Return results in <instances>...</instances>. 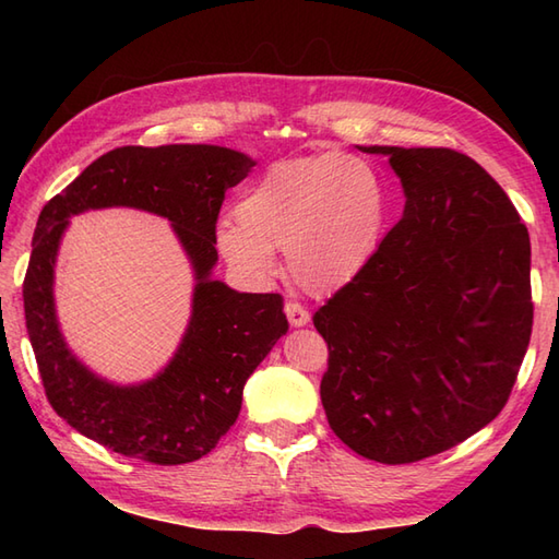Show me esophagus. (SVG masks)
I'll list each match as a JSON object with an SVG mask.
<instances>
[{
  "mask_svg": "<svg viewBox=\"0 0 559 559\" xmlns=\"http://www.w3.org/2000/svg\"><path fill=\"white\" fill-rule=\"evenodd\" d=\"M286 317L293 326H305L310 322V312L300 302H286Z\"/></svg>",
  "mask_w": 559,
  "mask_h": 559,
  "instance_id": "1",
  "label": "esophagus"
}]
</instances>
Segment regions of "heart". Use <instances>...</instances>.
Returning <instances> with one entry per match:
<instances>
[{"instance_id": "obj_1", "label": "heart", "mask_w": 559, "mask_h": 559, "mask_svg": "<svg viewBox=\"0 0 559 559\" xmlns=\"http://www.w3.org/2000/svg\"><path fill=\"white\" fill-rule=\"evenodd\" d=\"M389 185L370 160L350 153L278 160L245 187L235 223L218 225L223 259L252 283L286 273L310 295L350 286L372 264L389 223Z\"/></svg>"}]
</instances>
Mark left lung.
Returning <instances> with one entry per match:
<instances>
[{"mask_svg":"<svg viewBox=\"0 0 559 559\" xmlns=\"http://www.w3.org/2000/svg\"><path fill=\"white\" fill-rule=\"evenodd\" d=\"M406 209L370 266L314 312L322 403L355 454L413 463L492 423L531 341V240L504 189L451 148L360 146Z\"/></svg>","mask_w":559,"mask_h":559,"instance_id":"obj_1","label":"left lung"}]
</instances>
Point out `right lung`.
<instances>
[{
    "label": "right lung",
    "instance_id": "1",
    "mask_svg": "<svg viewBox=\"0 0 559 559\" xmlns=\"http://www.w3.org/2000/svg\"><path fill=\"white\" fill-rule=\"evenodd\" d=\"M252 168V158L223 146H122L93 160L40 211L23 281L26 329L47 401L83 437L129 459L177 466L206 456L237 420L249 374L288 331L278 293H237L211 278L225 192ZM108 205L168 217L198 278L176 358L136 388L110 385L81 366L53 314V261L68 218Z\"/></svg>",
    "mask_w": 559,
    "mask_h": 559
}]
</instances>
